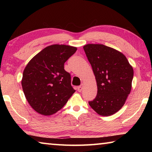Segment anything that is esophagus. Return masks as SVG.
I'll return each mask as SVG.
<instances>
[{
  "label": "esophagus",
  "mask_w": 152,
  "mask_h": 152,
  "mask_svg": "<svg viewBox=\"0 0 152 152\" xmlns=\"http://www.w3.org/2000/svg\"><path fill=\"white\" fill-rule=\"evenodd\" d=\"M82 87H83V84H82L80 86H79L78 87V88H77V89H78V91L79 92H80L82 91Z\"/></svg>",
  "instance_id": "34e87169"
}]
</instances>
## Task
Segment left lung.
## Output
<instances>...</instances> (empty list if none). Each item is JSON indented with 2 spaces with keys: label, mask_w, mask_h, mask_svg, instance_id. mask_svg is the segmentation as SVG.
<instances>
[{
  "label": "left lung",
  "mask_w": 152,
  "mask_h": 152,
  "mask_svg": "<svg viewBox=\"0 0 152 152\" xmlns=\"http://www.w3.org/2000/svg\"><path fill=\"white\" fill-rule=\"evenodd\" d=\"M84 50L91 64L97 94L88 104L98 114L110 116L121 109L132 90V66L125 56L102 44H87Z\"/></svg>",
  "instance_id": "left-lung-1"
}]
</instances>
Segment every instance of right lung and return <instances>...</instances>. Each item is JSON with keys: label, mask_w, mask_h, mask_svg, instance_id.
Listing matches in <instances>:
<instances>
[{"label": "right lung", "mask_w": 152, "mask_h": 152, "mask_svg": "<svg viewBox=\"0 0 152 152\" xmlns=\"http://www.w3.org/2000/svg\"><path fill=\"white\" fill-rule=\"evenodd\" d=\"M77 50L66 45H51L35 55L23 74V91L29 104L36 112L51 115L58 112L74 92L70 73L64 63Z\"/></svg>", "instance_id": "right-lung-1"}]
</instances>
